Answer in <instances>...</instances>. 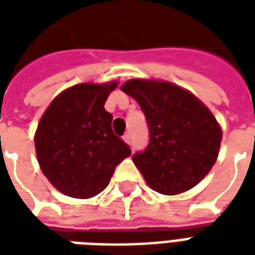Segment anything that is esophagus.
I'll return each mask as SVG.
<instances>
[{
  "mask_svg": "<svg viewBox=\"0 0 255 255\" xmlns=\"http://www.w3.org/2000/svg\"><path fill=\"white\" fill-rule=\"evenodd\" d=\"M123 139H124V142L128 144H131V142H132V139H131V133L127 132L124 136H123Z\"/></svg>",
  "mask_w": 255,
  "mask_h": 255,
  "instance_id": "1",
  "label": "esophagus"
}]
</instances>
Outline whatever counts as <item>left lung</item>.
Wrapping results in <instances>:
<instances>
[{
    "label": "left lung",
    "instance_id": "obj_1",
    "mask_svg": "<svg viewBox=\"0 0 255 255\" xmlns=\"http://www.w3.org/2000/svg\"><path fill=\"white\" fill-rule=\"evenodd\" d=\"M144 113L149 144L132 155L151 190L176 195L197 186L217 160L221 128L187 90L161 80L132 79L122 86Z\"/></svg>",
    "mask_w": 255,
    "mask_h": 255
}]
</instances>
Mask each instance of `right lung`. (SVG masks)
Listing matches in <instances>:
<instances>
[{"mask_svg":"<svg viewBox=\"0 0 255 255\" xmlns=\"http://www.w3.org/2000/svg\"><path fill=\"white\" fill-rule=\"evenodd\" d=\"M117 82L76 84L58 94L41 117L35 150L43 175L68 197H95L131 149L112 131L106 100Z\"/></svg>","mask_w":255,"mask_h":255,"instance_id":"obj_1","label":"right lung"}]
</instances>
